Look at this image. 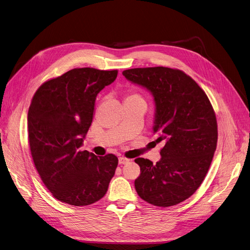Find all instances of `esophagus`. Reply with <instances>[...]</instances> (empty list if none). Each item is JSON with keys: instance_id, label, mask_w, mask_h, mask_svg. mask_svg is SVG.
Returning <instances> with one entry per match:
<instances>
[{"instance_id": "esophagus-1", "label": "esophagus", "mask_w": 250, "mask_h": 250, "mask_svg": "<svg viewBox=\"0 0 250 250\" xmlns=\"http://www.w3.org/2000/svg\"><path fill=\"white\" fill-rule=\"evenodd\" d=\"M129 162V159H126V158H125V157H120L119 158V163L121 164V165H125V164H126V163H128Z\"/></svg>"}]
</instances>
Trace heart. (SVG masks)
<instances>
[{
    "label": "heart",
    "instance_id": "b5f03b06",
    "mask_svg": "<svg viewBox=\"0 0 250 250\" xmlns=\"http://www.w3.org/2000/svg\"><path fill=\"white\" fill-rule=\"evenodd\" d=\"M130 101H144V99L139 93L130 90L126 93V95L125 97V102H130Z\"/></svg>",
    "mask_w": 250,
    "mask_h": 250
}]
</instances>
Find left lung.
<instances>
[{"label": "left lung", "mask_w": 250, "mask_h": 250, "mask_svg": "<svg viewBox=\"0 0 250 250\" xmlns=\"http://www.w3.org/2000/svg\"><path fill=\"white\" fill-rule=\"evenodd\" d=\"M123 75L153 93L154 134L165 143L156 165L135 160L141 168L137 193L155 206L177 205L196 192L209 170L218 139L215 111L204 90L182 70L158 66L127 69Z\"/></svg>", "instance_id": "8db88e82"}]
</instances>
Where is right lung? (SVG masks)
Instances as JSON below:
<instances>
[{
    "label": "right lung",
    "mask_w": 250,
    "mask_h": 250,
    "mask_svg": "<svg viewBox=\"0 0 250 250\" xmlns=\"http://www.w3.org/2000/svg\"><path fill=\"white\" fill-rule=\"evenodd\" d=\"M118 70L74 68L37 89L28 111V138L35 168L57 200L73 206L95 203L105 195L118 157L81 151L92 123L97 93Z\"/></svg>",
    "instance_id": "add662e5"
}]
</instances>
